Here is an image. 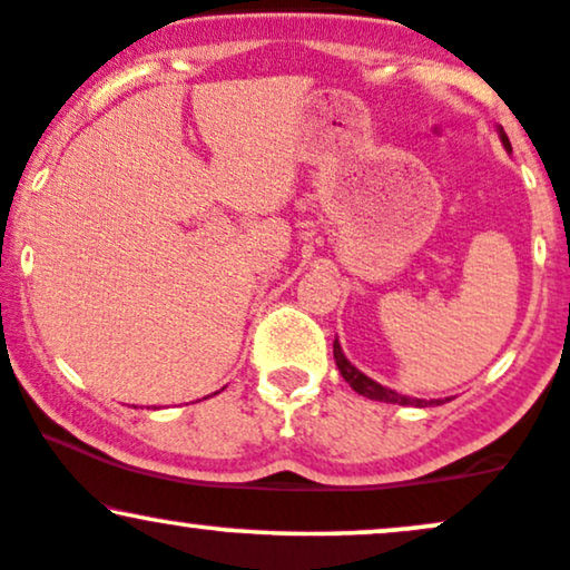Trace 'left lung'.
Wrapping results in <instances>:
<instances>
[{
	"mask_svg": "<svg viewBox=\"0 0 570 570\" xmlns=\"http://www.w3.org/2000/svg\"><path fill=\"white\" fill-rule=\"evenodd\" d=\"M502 142H504V147H508V150H512V147H510V139H508V135H504V131H502ZM333 354H335V364H338V370H341L343 381H346V383L351 385V389H354L356 393H362V396L375 399V402L402 404V406H428V404H433V402H423V399L402 396V393H396V391H391V389H383L381 383L370 381V377L364 375V372L356 370L354 364H351V362L346 360V356H343V351H341V343H338V341L333 343ZM435 404H439V402H435Z\"/></svg>",
	"mask_w": 570,
	"mask_h": 570,
	"instance_id": "obj_1",
	"label": "left lung"
}]
</instances>
